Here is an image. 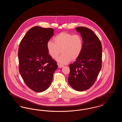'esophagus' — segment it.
<instances>
[{
	"label": "esophagus",
	"mask_w": 122,
	"mask_h": 122,
	"mask_svg": "<svg viewBox=\"0 0 122 122\" xmlns=\"http://www.w3.org/2000/svg\"><path fill=\"white\" fill-rule=\"evenodd\" d=\"M58 64V68H62V67H63L64 66L63 65H62L61 64Z\"/></svg>",
	"instance_id": "1"
}]
</instances>
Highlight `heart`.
Instances as JSON below:
<instances>
[{
  "instance_id": "1",
  "label": "heart",
  "mask_w": 122,
  "mask_h": 122,
  "mask_svg": "<svg viewBox=\"0 0 122 122\" xmlns=\"http://www.w3.org/2000/svg\"><path fill=\"white\" fill-rule=\"evenodd\" d=\"M53 40L47 42V51L52 58H56L60 53L62 54L57 58L61 64H67L72 60L75 61L79 57L83 48V40L81 35H73L62 32L55 36Z\"/></svg>"
}]
</instances>
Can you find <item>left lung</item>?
Wrapping results in <instances>:
<instances>
[{"label": "left lung", "instance_id": "left-lung-1", "mask_svg": "<svg viewBox=\"0 0 122 122\" xmlns=\"http://www.w3.org/2000/svg\"><path fill=\"white\" fill-rule=\"evenodd\" d=\"M83 40L81 54L76 62L69 65L68 82L77 91L92 87L96 81L102 65V46L98 36L87 27H76Z\"/></svg>", "mask_w": 122, "mask_h": 122}]
</instances>
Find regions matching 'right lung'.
Wrapping results in <instances>:
<instances>
[{"instance_id":"add662e5","label":"right lung","mask_w":122,"mask_h":122,"mask_svg":"<svg viewBox=\"0 0 122 122\" xmlns=\"http://www.w3.org/2000/svg\"><path fill=\"white\" fill-rule=\"evenodd\" d=\"M53 31L52 28L35 26L29 30L20 43V73L26 85L36 92L48 88L58 69L56 61L48 54L46 47Z\"/></svg>"}]
</instances>
